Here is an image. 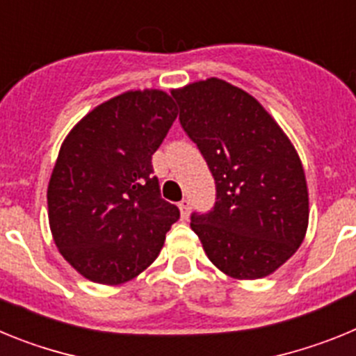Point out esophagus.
<instances>
[{
  "label": "esophagus",
  "instance_id": "34e87169",
  "mask_svg": "<svg viewBox=\"0 0 356 356\" xmlns=\"http://www.w3.org/2000/svg\"><path fill=\"white\" fill-rule=\"evenodd\" d=\"M178 207H180L181 219H187V217H188V210H191V203H188V200H181L180 203H178Z\"/></svg>",
  "mask_w": 356,
  "mask_h": 356
}]
</instances>
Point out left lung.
I'll return each mask as SVG.
<instances>
[{"label": "left lung", "mask_w": 356, "mask_h": 356, "mask_svg": "<svg viewBox=\"0 0 356 356\" xmlns=\"http://www.w3.org/2000/svg\"><path fill=\"white\" fill-rule=\"evenodd\" d=\"M180 124L216 180V203L191 228L210 262L232 278L271 275L301 246L308 191L287 135L253 96L209 78L172 92Z\"/></svg>", "instance_id": "1"}]
</instances>
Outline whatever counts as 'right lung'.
<instances>
[{"label": "right lung", "mask_w": 356, "mask_h": 356, "mask_svg": "<svg viewBox=\"0 0 356 356\" xmlns=\"http://www.w3.org/2000/svg\"><path fill=\"white\" fill-rule=\"evenodd\" d=\"M176 115L169 94L131 90L96 106L62 144L48 187L49 226L62 257L90 282L135 278L180 219L151 165Z\"/></svg>", "instance_id": "1"}]
</instances>
